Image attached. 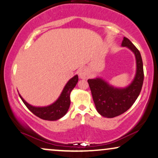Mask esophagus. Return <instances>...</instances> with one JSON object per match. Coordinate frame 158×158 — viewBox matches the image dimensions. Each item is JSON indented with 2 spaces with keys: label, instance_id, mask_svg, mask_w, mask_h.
<instances>
[{
  "label": "esophagus",
  "instance_id": "esophagus-1",
  "mask_svg": "<svg viewBox=\"0 0 158 158\" xmlns=\"http://www.w3.org/2000/svg\"><path fill=\"white\" fill-rule=\"evenodd\" d=\"M78 73H79V77L81 79H86L87 77H88L89 73L87 70L85 68H80L78 71Z\"/></svg>",
  "mask_w": 158,
  "mask_h": 158
}]
</instances>
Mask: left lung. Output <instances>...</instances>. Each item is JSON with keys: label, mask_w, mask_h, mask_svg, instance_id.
Masks as SVG:
<instances>
[{"label": "left lung", "mask_w": 158, "mask_h": 158, "mask_svg": "<svg viewBox=\"0 0 158 158\" xmlns=\"http://www.w3.org/2000/svg\"><path fill=\"white\" fill-rule=\"evenodd\" d=\"M121 46L128 48L135 56L136 73L132 82L125 87H116L101 77L87 80L96 110L106 118L118 116L130 109L139 96L143 82V61L140 51L127 37H123Z\"/></svg>", "instance_id": "left-lung-1"}]
</instances>
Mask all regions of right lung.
Masks as SVG:
<instances>
[{
    "mask_svg": "<svg viewBox=\"0 0 158 158\" xmlns=\"http://www.w3.org/2000/svg\"><path fill=\"white\" fill-rule=\"evenodd\" d=\"M79 78L78 75H75L66 83L60 96L53 104L45 107H35L32 106L23 99L19 94L20 98L25 105L32 113L35 114L40 118L46 121H56L61 118L67 113L71 104V93L77 85Z\"/></svg>",
    "mask_w": 158,
    "mask_h": 158,
    "instance_id": "obj_1",
    "label": "right lung"
}]
</instances>
